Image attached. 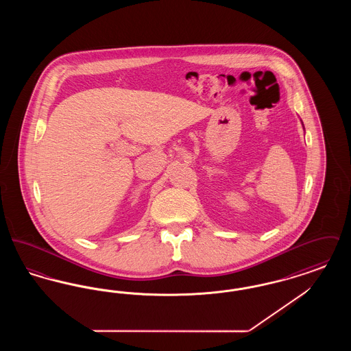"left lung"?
Returning a JSON list of instances; mask_svg holds the SVG:
<instances>
[{"label": "left lung", "mask_w": 351, "mask_h": 351, "mask_svg": "<svg viewBox=\"0 0 351 351\" xmlns=\"http://www.w3.org/2000/svg\"><path fill=\"white\" fill-rule=\"evenodd\" d=\"M301 123H302V121H301ZM302 128H304V125H302Z\"/></svg>", "instance_id": "left-lung-1"}]
</instances>
